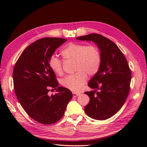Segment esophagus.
<instances>
[{
	"instance_id": "obj_1",
	"label": "esophagus",
	"mask_w": 147,
	"mask_h": 147,
	"mask_svg": "<svg viewBox=\"0 0 147 147\" xmlns=\"http://www.w3.org/2000/svg\"><path fill=\"white\" fill-rule=\"evenodd\" d=\"M79 95H80V94H79V93H75V92H73V95L74 97L78 96H79Z\"/></svg>"
}]
</instances>
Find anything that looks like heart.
<instances>
[{"label": "heart", "mask_w": 147, "mask_h": 147, "mask_svg": "<svg viewBox=\"0 0 147 147\" xmlns=\"http://www.w3.org/2000/svg\"><path fill=\"white\" fill-rule=\"evenodd\" d=\"M61 54L67 61H75V74L68 75L61 80V84L73 92H79L86 83L88 76L95 74L101 62V53L94 45L70 43L62 50ZM51 70L58 75L63 73V62L55 55L49 60Z\"/></svg>", "instance_id": "obj_1"}]
</instances>
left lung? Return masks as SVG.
<instances>
[{"instance_id": "left-lung-1", "label": "left lung", "mask_w": 147, "mask_h": 147, "mask_svg": "<svg viewBox=\"0 0 147 147\" xmlns=\"http://www.w3.org/2000/svg\"><path fill=\"white\" fill-rule=\"evenodd\" d=\"M76 39L93 42L101 56L99 70L88 83L94 90L84 92L90 98L84 111L95 120L109 119L120 110L129 94L131 71L127 61L118 46L101 35L94 33Z\"/></svg>"}]
</instances>
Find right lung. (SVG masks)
Listing matches in <instances>:
<instances>
[{"label":"right lung","instance_id":"1","mask_svg":"<svg viewBox=\"0 0 147 147\" xmlns=\"http://www.w3.org/2000/svg\"><path fill=\"white\" fill-rule=\"evenodd\" d=\"M66 41L57 37L36 40L22 52L13 68L17 99L29 116L42 124H53L59 120L73 97L69 89L58 86L55 73L49 65L50 57ZM51 88L57 93L49 96Z\"/></svg>","mask_w":147,"mask_h":147}]
</instances>
